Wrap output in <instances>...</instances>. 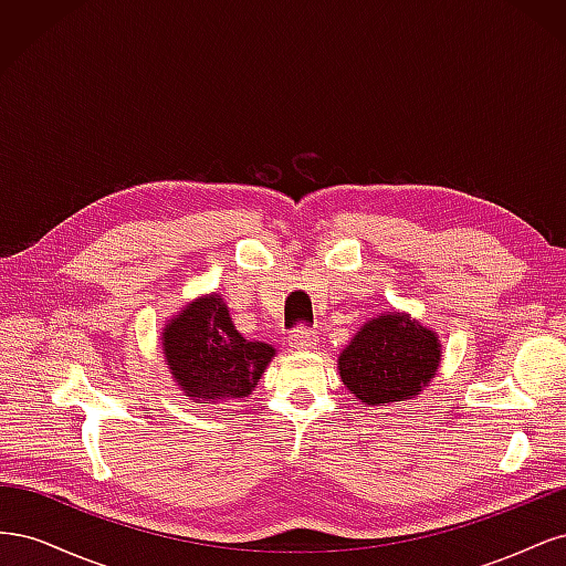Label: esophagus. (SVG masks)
Instances as JSON below:
<instances>
[{"label":"esophagus","mask_w":566,"mask_h":566,"mask_svg":"<svg viewBox=\"0 0 566 566\" xmlns=\"http://www.w3.org/2000/svg\"><path fill=\"white\" fill-rule=\"evenodd\" d=\"M287 345L297 349V352H306V349H314L316 347V333L314 331H306V328H300L295 331L293 335L287 337Z\"/></svg>","instance_id":"esophagus-1"}]
</instances>
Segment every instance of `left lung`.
I'll return each mask as SVG.
<instances>
[{
	"instance_id": "obj_1",
	"label": "left lung",
	"mask_w": 566,
	"mask_h": 566,
	"mask_svg": "<svg viewBox=\"0 0 566 566\" xmlns=\"http://www.w3.org/2000/svg\"><path fill=\"white\" fill-rule=\"evenodd\" d=\"M441 361L437 333L416 318L387 312L361 325L337 358L345 387L368 406L416 399Z\"/></svg>"
}]
</instances>
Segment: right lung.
I'll use <instances>...</instances> for the list:
<instances>
[{
  "label": "right lung",
  "instance_id": "right-lung-1",
  "mask_svg": "<svg viewBox=\"0 0 566 566\" xmlns=\"http://www.w3.org/2000/svg\"><path fill=\"white\" fill-rule=\"evenodd\" d=\"M163 354L186 397L217 403L245 399L276 349L245 339L235 331L224 300L205 295L165 325Z\"/></svg>",
  "mask_w": 566,
  "mask_h": 566
}]
</instances>
